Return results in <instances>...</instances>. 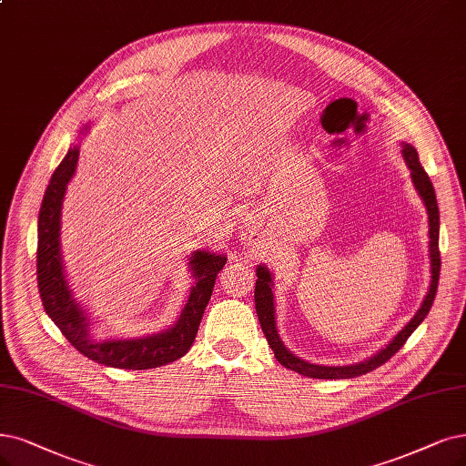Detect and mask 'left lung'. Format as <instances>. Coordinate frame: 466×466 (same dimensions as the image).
I'll return each instance as SVG.
<instances>
[{
    "mask_svg": "<svg viewBox=\"0 0 466 466\" xmlns=\"http://www.w3.org/2000/svg\"><path fill=\"white\" fill-rule=\"evenodd\" d=\"M403 157L407 167L410 168V177L412 182H415L417 192L420 194L426 211H428V222H430V267H432V282H430L428 294L419 309V313L410 319V322L405 326V329L395 336L388 346L370 357L365 363L351 365V367H324V365H313L307 363V360L296 357L294 353H289L284 343L280 341V336L277 332V322H274V301H272V279L267 267L257 268V282H255V311L257 317H259L263 334L268 341L270 350L274 351V357H277L279 363L289 370H296L303 376L309 378H326V380H343V378H355L360 374H367L380 365H384L388 359H391L395 353H398L403 346L407 338L417 330V326L424 320V317L430 313V307L434 303L436 291H438V280H440V211H438V201H436V192L434 186L430 182V177L426 175V170L422 168L419 161V153L417 149L405 144L403 146Z\"/></svg>",
    "mask_w": 466,
    "mask_h": 466,
    "instance_id": "1",
    "label": "left lung"
}]
</instances>
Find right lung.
<instances>
[{
    "label": "right lung",
    "instance_id": "add662e5",
    "mask_svg": "<svg viewBox=\"0 0 466 466\" xmlns=\"http://www.w3.org/2000/svg\"><path fill=\"white\" fill-rule=\"evenodd\" d=\"M76 161L78 147H71L47 184L38 215L36 274L46 313L57 324L61 334L71 341L76 351L99 365L128 370H146L168 365L192 348L203 311L211 299L217 274L227 263V257L209 251H196L189 257L196 286L189 291L184 311L172 329L137 339H94L88 334V322H86L84 311L66 286L59 253L61 203L66 184L75 175Z\"/></svg>",
    "mask_w": 466,
    "mask_h": 466
}]
</instances>
